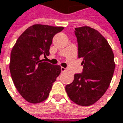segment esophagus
I'll return each mask as SVG.
<instances>
[{"mask_svg": "<svg viewBox=\"0 0 123 123\" xmlns=\"http://www.w3.org/2000/svg\"><path fill=\"white\" fill-rule=\"evenodd\" d=\"M60 70H61V72H65V71H68V69H67V68H63V67H61Z\"/></svg>", "mask_w": 123, "mask_h": 123, "instance_id": "34e87169", "label": "esophagus"}]
</instances>
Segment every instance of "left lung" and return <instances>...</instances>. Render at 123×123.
<instances>
[{
    "mask_svg": "<svg viewBox=\"0 0 123 123\" xmlns=\"http://www.w3.org/2000/svg\"><path fill=\"white\" fill-rule=\"evenodd\" d=\"M74 32L83 71L74 75L66 91L76 104L89 106L104 95L110 84L115 68L114 54L107 39L96 29L82 26L75 28Z\"/></svg>",
    "mask_w": 123,
    "mask_h": 123,
    "instance_id": "obj_1",
    "label": "left lung"
}]
</instances>
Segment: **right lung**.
<instances>
[{
  "instance_id": "obj_1",
  "label": "right lung",
  "mask_w": 123,
  "mask_h": 123,
  "mask_svg": "<svg viewBox=\"0 0 123 123\" xmlns=\"http://www.w3.org/2000/svg\"><path fill=\"white\" fill-rule=\"evenodd\" d=\"M62 26L34 24L18 38L11 52L10 72L19 94L33 104L44 101L60 74V66L43 62L49 55L53 37Z\"/></svg>"
}]
</instances>
